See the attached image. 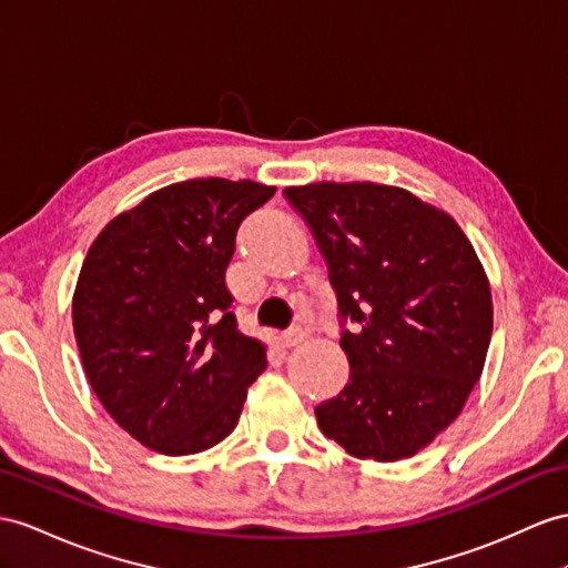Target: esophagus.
<instances>
[{"label": "esophagus", "instance_id": "1", "mask_svg": "<svg viewBox=\"0 0 568 568\" xmlns=\"http://www.w3.org/2000/svg\"><path fill=\"white\" fill-rule=\"evenodd\" d=\"M304 338H307V333H304L302 328H290V331L283 333V343H285L287 347H293V345L302 343Z\"/></svg>", "mask_w": 568, "mask_h": 568}]
</instances>
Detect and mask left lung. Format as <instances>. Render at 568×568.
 <instances>
[{"label":"left lung","mask_w":568,"mask_h":568,"mask_svg":"<svg viewBox=\"0 0 568 568\" xmlns=\"http://www.w3.org/2000/svg\"><path fill=\"white\" fill-rule=\"evenodd\" d=\"M283 196L336 290L351 379L316 423L355 458L415 456L460 415L485 367L491 293L454 217L398 186L316 182Z\"/></svg>","instance_id":"1"}]
</instances>
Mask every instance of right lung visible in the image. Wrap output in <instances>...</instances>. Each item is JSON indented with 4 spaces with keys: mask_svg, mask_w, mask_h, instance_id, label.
Masks as SVG:
<instances>
[{
    "mask_svg": "<svg viewBox=\"0 0 568 568\" xmlns=\"http://www.w3.org/2000/svg\"><path fill=\"white\" fill-rule=\"evenodd\" d=\"M275 194L252 180H186L114 217L79 273L74 336L98 400L165 456L237 427L266 345L237 328L225 271L237 227Z\"/></svg>",
    "mask_w": 568,
    "mask_h": 568,
    "instance_id": "1",
    "label": "right lung"
}]
</instances>
